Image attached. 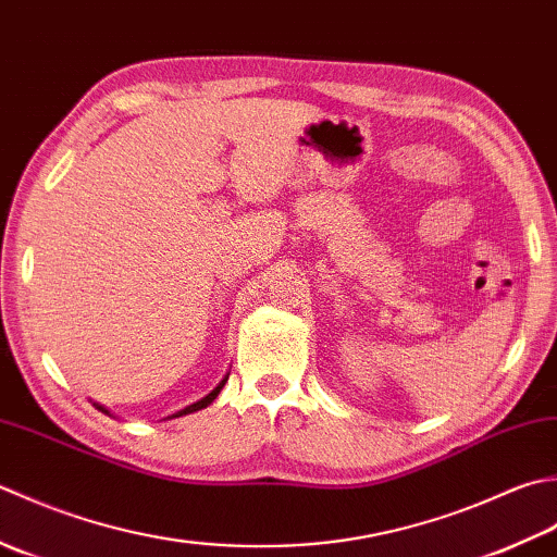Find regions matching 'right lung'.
I'll return each mask as SVG.
<instances>
[{"label": "right lung", "mask_w": 557, "mask_h": 557, "mask_svg": "<svg viewBox=\"0 0 557 557\" xmlns=\"http://www.w3.org/2000/svg\"><path fill=\"white\" fill-rule=\"evenodd\" d=\"M225 382H228V377H223V380H221V384H219V387H215V389H213L209 396H203L201 401H197V404H191V406L183 408V411L175 413V416H187V413H195V411H201V408H207V406H209V404L215 399V396H219V392L223 389V384H225ZM98 408H100V411H106L103 406H98ZM106 413H108V411H106Z\"/></svg>", "instance_id": "obj_1"}]
</instances>
